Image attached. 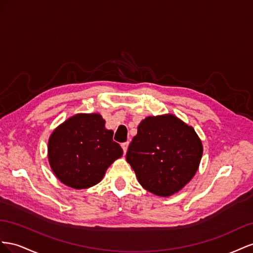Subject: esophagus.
Wrapping results in <instances>:
<instances>
[{
    "label": "esophagus",
    "instance_id": "esophagus-1",
    "mask_svg": "<svg viewBox=\"0 0 253 253\" xmlns=\"http://www.w3.org/2000/svg\"><path fill=\"white\" fill-rule=\"evenodd\" d=\"M128 142H125V143H122V148L123 150H124V154L127 151V148H128Z\"/></svg>",
    "mask_w": 253,
    "mask_h": 253
}]
</instances>
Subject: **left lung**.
<instances>
[{
	"mask_svg": "<svg viewBox=\"0 0 253 253\" xmlns=\"http://www.w3.org/2000/svg\"><path fill=\"white\" fill-rule=\"evenodd\" d=\"M201 157L203 144L194 129L169 114L140 123L126 160L144 189L168 197L196 174Z\"/></svg>",
	"mask_w": 253,
	"mask_h": 253,
	"instance_id": "8db88e82",
	"label": "left lung"
}]
</instances>
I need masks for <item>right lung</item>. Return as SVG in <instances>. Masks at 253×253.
I'll use <instances>...</instances> for the list:
<instances>
[{"label": "right lung", "instance_id": "1", "mask_svg": "<svg viewBox=\"0 0 253 253\" xmlns=\"http://www.w3.org/2000/svg\"><path fill=\"white\" fill-rule=\"evenodd\" d=\"M97 113L76 114L57 127L48 140V161L62 183L76 190L88 189L103 179L107 169L122 157Z\"/></svg>", "mask_w": 253, "mask_h": 253}]
</instances>
